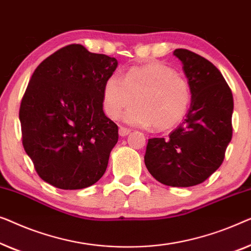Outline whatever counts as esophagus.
<instances>
[{
  "mask_svg": "<svg viewBox=\"0 0 251 251\" xmlns=\"http://www.w3.org/2000/svg\"><path fill=\"white\" fill-rule=\"evenodd\" d=\"M129 133H130V129L125 128V127H123V126L119 127V135L121 136H126L127 134H129Z\"/></svg>",
  "mask_w": 251,
  "mask_h": 251,
  "instance_id": "esophagus-1",
  "label": "esophagus"
}]
</instances>
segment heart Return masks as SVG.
Returning <instances> with one entry per match:
<instances>
[{
	"instance_id": "1",
	"label": "heart",
	"mask_w": 251,
	"mask_h": 251,
	"mask_svg": "<svg viewBox=\"0 0 251 251\" xmlns=\"http://www.w3.org/2000/svg\"><path fill=\"white\" fill-rule=\"evenodd\" d=\"M125 121L136 126L165 130L184 117L191 101L188 80L164 63L152 61L128 69L122 78L112 74L103 85V107L108 116L118 118L126 108Z\"/></svg>"
}]
</instances>
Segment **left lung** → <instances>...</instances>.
<instances>
[{
	"label": "left lung",
	"mask_w": 251,
	"mask_h": 251,
	"mask_svg": "<svg viewBox=\"0 0 251 251\" xmlns=\"http://www.w3.org/2000/svg\"><path fill=\"white\" fill-rule=\"evenodd\" d=\"M191 91L186 117L168 137L149 139L144 162L158 182L188 188L216 172L232 139L233 95L220 70L185 49H176Z\"/></svg>",
	"instance_id": "8db88e82"
}]
</instances>
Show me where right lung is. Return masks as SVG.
Instances as JSON below:
<instances>
[{"mask_svg": "<svg viewBox=\"0 0 251 251\" xmlns=\"http://www.w3.org/2000/svg\"><path fill=\"white\" fill-rule=\"evenodd\" d=\"M117 60L70 44L43 60L21 100L23 146L40 177L62 190L104 174L118 126L103 112V85Z\"/></svg>", "mask_w": 251, "mask_h": 251, "instance_id": "add662e5", "label": "right lung"}]
</instances>
